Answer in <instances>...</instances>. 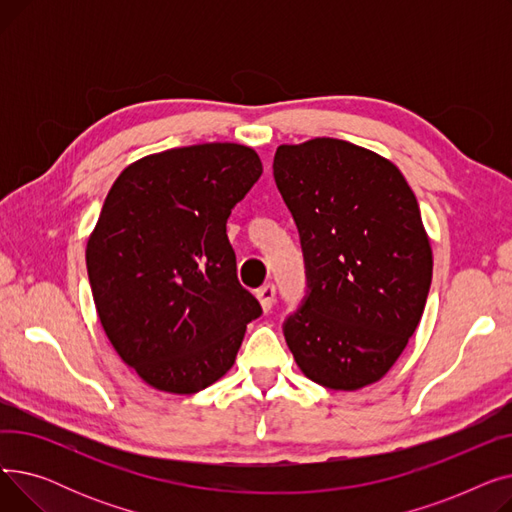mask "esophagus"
<instances>
[{"label": "esophagus", "instance_id": "1", "mask_svg": "<svg viewBox=\"0 0 512 512\" xmlns=\"http://www.w3.org/2000/svg\"><path fill=\"white\" fill-rule=\"evenodd\" d=\"M255 297H257V301H259V305H261V309L267 313L272 309V305H274V299H276V288H274V284H265V286H261L257 292H255Z\"/></svg>", "mask_w": 512, "mask_h": 512}]
</instances>
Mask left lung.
Wrapping results in <instances>:
<instances>
[{"instance_id":"8db88e82","label":"left lung","mask_w":512,"mask_h":512,"mask_svg":"<svg viewBox=\"0 0 512 512\" xmlns=\"http://www.w3.org/2000/svg\"><path fill=\"white\" fill-rule=\"evenodd\" d=\"M274 178L299 226L311 288L284 324L294 361L330 390L380 382L415 334L432 284L415 193L390 159L328 137L280 145Z\"/></svg>"}]
</instances>
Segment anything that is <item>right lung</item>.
<instances>
[{"label": "right lung", "mask_w": 512, "mask_h": 512, "mask_svg": "<svg viewBox=\"0 0 512 512\" xmlns=\"http://www.w3.org/2000/svg\"><path fill=\"white\" fill-rule=\"evenodd\" d=\"M261 172L247 145L178 147L132 161L105 197L87 242L93 301L120 359L159 392L224 378L261 315L226 234Z\"/></svg>", "instance_id": "right-lung-1"}]
</instances>
